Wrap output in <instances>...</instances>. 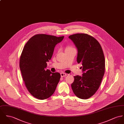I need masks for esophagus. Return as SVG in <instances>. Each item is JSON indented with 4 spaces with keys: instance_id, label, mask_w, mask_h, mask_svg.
<instances>
[{
    "instance_id": "34e87169",
    "label": "esophagus",
    "mask_w": 124,
    "mask_h": 124,
    "mask_svg": "<svg viewBox=\"0 0 124 124\" xmlns=\"http://www.w3.org/2000/svg\"><path fill=\"white\" fill-rule=\"evenodd\" d=\"M67 75V74L66 73H63V72H62L61 73V76L62 77H65Z\"/></svg>"
}]
</instances>
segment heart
Wrapping results in <instances>:
<instances>
[{"label": "heart", "mask_w": 124, "mask_h": 124, "mask_svg": "<svg viewBox=\"0 0 124 124\" xmlns=\"http://www.w3.org/2000/svg\"><path fill=\"white\" fill-rule=\"evenodd\" d=\"M72 48H74L73 47H72V46H68L66 48V50H69V49H72Z\"/></svg>", "instance_id": "obj_1"}]
</instances>
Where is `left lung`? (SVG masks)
I'll use <instances>...</instances> for the list:
<instances>
[{
    "instance_id": "left-lung-1",
    "label": "left lung",
    "mask_w": 124,
    "mask_h": 124,
    "mask_svg": "<svg viewBox=\"0 0 124 124\" xmlns=\"http://www.w3.org/2000/svg\"><path fill=\"white\" fill-rule=\"evenodd\" d=\"M78 49L77 61L82 66V76H74L71 86L79 99H88L99 89L105 73V60L101 46L93 36L86 34L70 35Z\"/></svg>"
}]
</instances>
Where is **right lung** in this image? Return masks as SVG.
Returning a JSON list of instances; mask_svg holds the SVG:
<instances>
[{
    "instance_id": "1",
    "label": "right lung",
    "mask_w": 124,
    "mask_h": 124,
    "mask_svg": "<svg viewBox=\"0 0 124 124\" xmlns=\"http://www.w3.org/2000/svg\"><path fill=\"white\" fill-rule=\"evenodd\" d=\"M64 36L56 37L37 34L24 45L20 56L19 66L26 89L34 98L45 100L54 92L61 75L45 70L47 62L51 60L54 49Z\"/></svg>"
}]
</instances>
